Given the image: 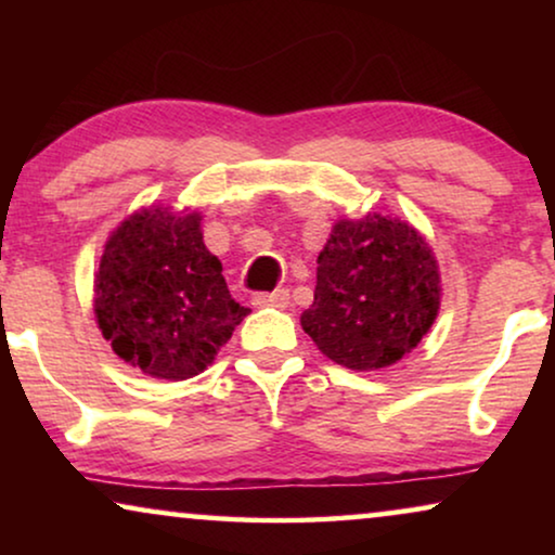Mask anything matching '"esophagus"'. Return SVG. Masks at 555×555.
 <instances>
[{
    "label": "esophagus",
    "mask_w": 555,
    "mask_h": 555,
    "mask_svg": "<svg viewBox=\"0 0 555 555\" xmlns=\"http://www.w3.org/2000/svg\"><path fill=\"white\" fill-rule=\"evenodd\" d=\"M291 302V293L287 291H272V293H257L253 298L255 308H285Z\"/></svg>",
    "instance_id": "34e87169"
}]
</instances>
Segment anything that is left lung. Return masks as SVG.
<instances>
[{
	"instance_id": "left-lung-1",
	"label": "left lung",
	"mask_w": 555,
	"mask_h": 555,
	"mask_svg": "<svg viewBox=\"0 0 555 555\" xmlns=\"http://www.w3.org/2000/svg\"><path fill=\"white\" fill-rule=\"evenodd\" d=\"M439 291L435 253L412 224L382 215L338 219L318 255L313 306L300 325L340 366L386 369L427 336Z\"/></svg>"
}]
</instances>
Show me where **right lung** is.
I'll return each instance as SVG.
<instances>
[{"label": "right lung", "mask_w": 555, "mask_h": 555, "mask_svg": "<svg viewBox=\"0 0 555 555\" xmlns=\"http://www.w3.org/2000/svg\"><path fill=\"white\" fill-rule=\"evenodd\" d=\"M199 224V211L143 209L105 242L95 272L98 328L146 376L184 382L202 374L249 313L230 295Z\"/></svg>", "instance_id": "add662e5"}]
</instances>
